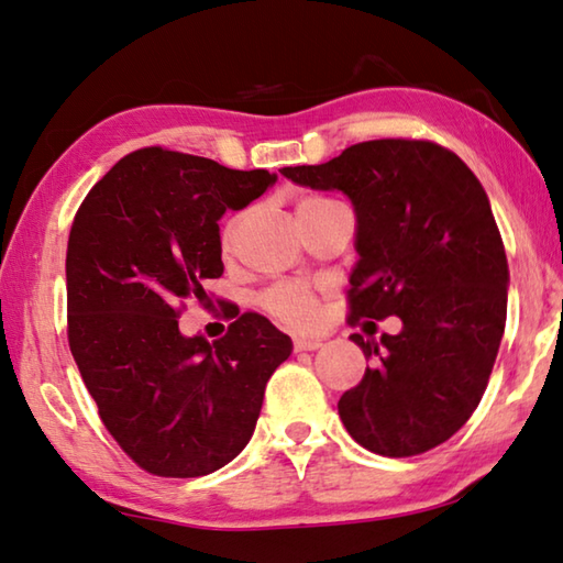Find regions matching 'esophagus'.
<instances>
[{"mask_svg":"<svg viewBox=\"0 0 563 563\" xmlns=\"http://www.w3.org/2000/svg\"><path fill=\"white\" fill-rule=\"evenodd\" d=\"M292 346H295V352H314L322 346V340L320 336H298Z\"/></svg>","mask_w":563,"mask_h":563,"instance_id":"1","label":"esophagus"}]
</instances>
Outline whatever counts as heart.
I'll return each instance as SVG.
<instances>
[{
	"instance_id": "1",
	"label": "heart",
	"mask_w": 563,
	"mask_h": 563,
	"mask_svg": "<svg viewBox=\"0 0 563 563\" xmlns=\"http://www.w3.org/2000/svg\"><path fill=\"white\" fill-rule=\"evenodd\" d=\"M324 203H332V199L302 197L298 201V211L324 207ZM233 229H236V219H229L227 227H223V231H221L223 243L231 241ZM261 305L265 312L275 317V320L283 324H290V327H308L314 322V314H317L314 295L308 288H302V285H295V283L273 285L271 290H265L261 295Z\"/></svg>"
}]
</instances>
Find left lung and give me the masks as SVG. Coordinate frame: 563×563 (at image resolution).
Returning <instances> with one entry per match:
<instances>
[{
    "instance_id": "left-lung-1",
    "label": "left lung",
    "mask_w": 563,
    "mask_h": 563,
    "mask_svg": "<svg viewBox=\"0 0 563 563\" xmlns=\"http://www.w3.org/2000/svg\"><path fill=\"white\" fill-rule=\"evenodd\" d=\"M280 175L354 203L350 322L404 324L379 342L352 334L372 369L336 404L344 428L386 457L445 443L483 398L507 320V255L483 184L455 152L404 137Z\"/></svg>"
}]
</instances>
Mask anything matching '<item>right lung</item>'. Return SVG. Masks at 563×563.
Segmentation results:
<instances>
[{
    "instance_id": "right-lung-1",
    "label": "right lung",
    "mask_w": 563,
    "mask_h": 563,
    "mask_svg": "<svg viewBox=\"0 0 563 563\" xmlns=\"http://www.w3.org/2000/svg\"><path fill=\"white\" fill-rule=\"evenodd\" d=\"M275 179L145 147L76 211L70 354L108 433L152 475L199 477L231 463L251 441L265 384L292 352L258 312L240 314L211 344L179 332L184 300H207L203 283L223 273V211L249 207Z\"/></svg>"
}]
</instances>
